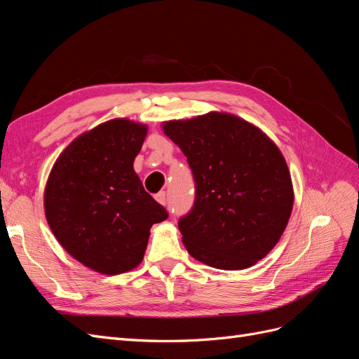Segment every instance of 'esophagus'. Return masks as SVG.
Returning a JSON list of instances; mask_svg holds the SVG:
<instances>
[{
	"mask_svg": "<svg viewBox=\"0 0 359 359\" xmlns=\"http://www.w3.org/2000/svg\"><path fill=\"white\" fill-rule=\"evenodd\" d=\"M156 201L161 205H166L168 203V199H166V191H160L156 194Z\"/></svg>",
	"mask_w": 359,
	"mask_h": 359,
	"instance_id": "esophagus-1",
	"label": "esophagus"
}]
</instances>
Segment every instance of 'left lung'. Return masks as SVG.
<instances>
[{"mask_svg":"<svg viewBox=\"0 0 359 359\" xmlns=\"http://www.w3.org/2000/svg\"><path fill=\"white\" fill-rule=\"evenodd\" d=\"M193 172L196 196L178 227L187 252L236 271L264 259L283 235L293 206L283 154L262 130L231 114L163 123Z\"/></svg>","mask_w":359,"mask_h":359,"instance_id":"8db88e82","label":"left lung"}]
</instances>
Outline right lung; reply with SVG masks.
Instances as JSON below:
<instances>
[{
	"label": "right lung",
	"mask_w": 359,
	"mask_h": 359,
	"mask_svg": "<svg viewBox=\"0 0 359 359\" xmlns=\"http://www.w3.org/2000/svg\"><path fill=\"white\" fill-rule=\"evenodd\" d=\"M147 132L126 118L94 127L62 151L46 182L50 231L70 256L100 274L136 268L151 226L168 219L133 169Z\"/></svg>",
	"instance_id": "1"
}]
</instances>
